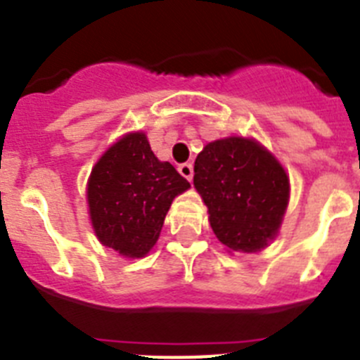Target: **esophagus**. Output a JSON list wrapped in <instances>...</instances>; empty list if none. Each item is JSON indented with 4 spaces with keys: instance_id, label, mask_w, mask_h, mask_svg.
Returning <instances> with one entry per match:
<instances>
[{
    "instance_id": "1",
    "label": "esophagus",
    "mask_w": 360,
    "mask_h": 360,
    "mask_svg": "<svg viewBox=\"0 0 360 360\" xmlns=\"http://www.w3.org/2000/svg\"><path fill=\"white\" fill-rule=\"evenodd\" d=\"M178 171H180V174H182L184 178H187V180H193V164L191 162H184V164L178 165Z\"/></svg>"
}]
</instances>
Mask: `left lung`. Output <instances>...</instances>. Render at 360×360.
<instances>
[{
    "label": "left lung",
    "instance_id": "obj_1",
    "mask_svg": "<svg viewBox=\"0 0 360 360\" xmlns=\"http://www.w3.org/2000/svg\"><path fill=\"white\" fill-rule=\"evenodd\" d=\"M195 187L225 247L256 252L278 234L290 184L279 162L257 142L240 136L214 141L195 162Z\"/></svg>",
    "mask_w": 360,
    "mask_h": 360
}]
</instances>
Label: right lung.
<instances>
[{
	"label": "right lung",
	"mask_w": 360,
	"mask_h": 360,
	"mask_svg": "<svg viewBox=\"0 0 360 360\" xmlns=\"http://www.w3.org/2000/svg\"><path fill=\"white\" fill-rule=\"evenodd\" d=\"M189 187L169 162L155 157L144 133H129L91 171L88 205L95 234L122 256H146L160 236L173 198Z\"/></svg>",
	"instance_id": "add662e5"
}]
</instances>
